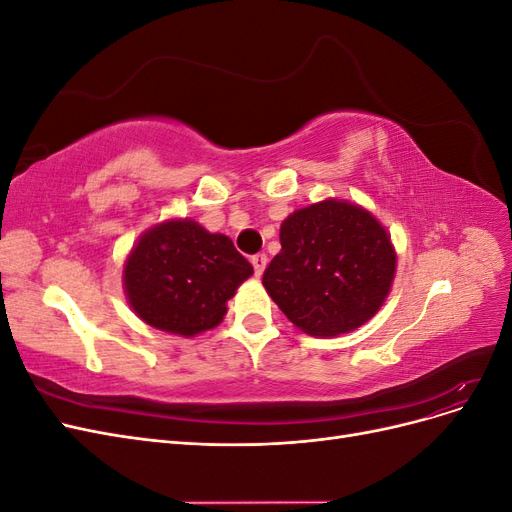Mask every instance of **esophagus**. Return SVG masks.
I'll use <instances>...</instances> for the list:
<instances>
[{
    "label": "esophagus",
    "instance_id": "34e87169",
    "mask_svg": "<svg viewBox=\"0 0 512 512\" xmlns=\"http://www.w3.org/2000/svg\"><path fill=\"white\" fill-rule=\"evenodd\" d=\"M252 265H254V273H256V277H260L262 273H265V269H267V265H269V258H267V254H256V256L252 258Z\"/></svg>",
    "mask_w": 512,
    "mask_h": 512
}]
</instances>
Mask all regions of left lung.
I'll list each match as a JSON object with an SVG mask.
<instances>
[{
  "instance_id": "1",
  "label": "left lung",
  "mask_w": 512,
  "mask_h": 512,
  "mask_svg": "<svg viewBox=\"0 0 512 512\" xmlns=\"http://www.w3.org/2000/svg\"><path fill=\"white\" fill-rule=\"evenodd\" d=\"M262 286L299 331L337 337L378 314L395 280L391 235L365 207L327 198L292 211Z\"/></svg>"
}]
</instances>
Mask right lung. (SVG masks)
Here are the masks:
<instances>
[{"label": "right lung", "mask_w": 512, "mask_h": 512, "mask_svg": "<svg viewBox=\"0 0 512 512\" xmlns=\"http://www.w3.org/2000/svg\"><path fill=\"white\" fill-rule=\"evenodd\" d=\"M252 273L230 237L192 218H168L132 245L121 282L132 312L149 327L196 337L218 327Z\"/></svg>", "instance_id": "1"}]
</instances>
